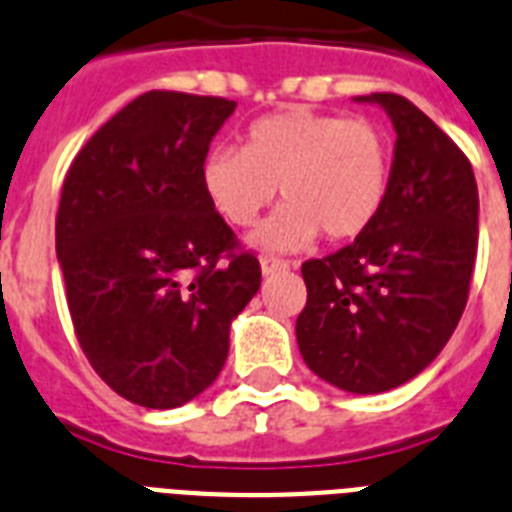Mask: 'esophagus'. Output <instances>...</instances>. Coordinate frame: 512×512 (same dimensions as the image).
Segmentation results:
<instances>
[{
	"label": "esophagus",
	"mask_w": 512,
	"mask_h": 512,
	"mask_svg": "<svg viewBox=\"0 0 512 512\" xmlns=\"http://www.w3.org/2000/svg\"><path fill=\"white\" fill-rule=\"evenodd\" d=\"M260 270H263V276H273V273L289 270V263H286V260H281V257L263 255L260 257Z\"/></svg>",
	"instance_id": "34e87169"
}]
</instances>
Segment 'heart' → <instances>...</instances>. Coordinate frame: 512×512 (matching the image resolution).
Segmentation results:
<instances>
[{
  "instance_id": "obj_1",
  "label": "heart",
  "mask_w": 512,
  "mask_h": 512,
  "mask_svg": "<svg viewBox=\"0 0 512 512\" xmlns=\"http://www.w3.org/2000/svg\"><path fill=\"white\" fill-rule=\"evenodd\" d=\"M390 179L388 140L369 119L289 106L249 124L242 150L213 148L200 184L223 221L252 226L265 208L289 200L255 231L252 244L291 252L328 239H354L380 213Z\"/></svg>"
}]
</instances>
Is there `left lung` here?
<instances>
[{
	"label": "left lung",
	"mask_w": 512,
	"mask_h": 512,
	"mask_svg": "<svg viewBox=\"0 0 512 512\" xmlns=\"http://www.w3.org/2000/svg\"><path fill=\"white\" fill-rule=\"evenodd\" d=\"M393 122L388 195L349 247L302 265L296 343L307 367L346 393H385L435 362L468 299L479 192L461 148L409 98L356 96Z\"/></svg>",
	"instance_id": "left-lung-1"
}]
</instances>
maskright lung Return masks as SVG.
Instances as JSON below:
<instances>
[{"label":"right lung","instance_id":"obj_1","mask_svg":"<svg viewBox=\"0 0 512 512\" xmlns=\"http://www.w3.org/2000/svg\"><path fill=\"white\" fill-rule=\"evenodd\" d=\"M236 101L150 90L72 161L57 257L77 341L101 380L145 409H176L213 385L229 330L260 289L234 252L200 166Z\"/></svg>","mask_w":512,"mask_h":512}]
</instances>
